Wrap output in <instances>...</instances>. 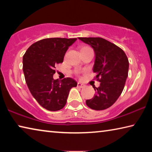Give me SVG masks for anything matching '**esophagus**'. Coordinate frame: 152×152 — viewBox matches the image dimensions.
Instances as JSON below:
<instances>
[{
    "instance_id": "34e87169",
    "label": "esophagus",
    "mask_w": 152,
    "mask_h": 152,
    "mask_svg": "<svg viewBox=\"0 0 152 152\" xmlns=\"http://www.w3.org/2000/svg\"><path fill=\"white\" fill-rule=\"evenodd\" d=\"M77 86L80 87V88H84V84H82V83H80V82H78V84H77Z\"/></svg>"
}]
</instances>
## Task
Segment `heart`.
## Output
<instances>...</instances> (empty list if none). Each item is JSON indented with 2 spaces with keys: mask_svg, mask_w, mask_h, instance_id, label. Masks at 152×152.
Instances as JSON below:
<instances>
[{
  "mask_svg": "<svg viewBox=\"0 0 152 152\" xmlns=\"http://www.w3.org/2000/svg\"><path fill=\"white\" fill-rule=\"evenodd\" d=\"M89 48H91L88 47V46H83V47H82V48H81V50H80V51L85 50H87V49H89Z\"/></svg>",
  "mask_w": 152,
  "mask_h": 152,
  "instance_id": "1",
  "label": "heart"
}]
</instances>
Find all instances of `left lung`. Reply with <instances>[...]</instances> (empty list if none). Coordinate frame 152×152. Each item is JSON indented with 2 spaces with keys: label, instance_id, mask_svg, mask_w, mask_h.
Segmentation results:
<instances>
[{
  "label": "left lung",
  "instance_id": "1",
  "mask_svg": "<svg viewBox=\"0 0 152 152\" xmlns=\"http://www.w3.org/2000/svg\"><path fill=\"white\" fill-rule=\"evenodd\" d=\"M94 49L95 61L93 72L95 79L101 82L94 88L93 98L86 100L91 109L101 110L108 109L116 102L122 93L128 76L129 60L122 49L101 37H78Z\"/></svg>",
  "mask_w": 152,
  "mask_h": 152
}]
</instances>
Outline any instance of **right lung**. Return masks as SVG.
<instances>
[{
	"instance_id": "1",
	"label": "right lung",
	"mask_w": 152,
	"mask_h": 152,
	"mask_svg": "<svg viewBox=\"0 0 152 152\" xmlns=\"http://www.w3.org/2000/svg\"><path fill=\"white\" fill-rule=\"evenodd\" d=\"M76 38H47L32 44L23 58V70L31 93L41 106L50 111L63 109L69 92L77 82L71 78H53L57 64L62 63L69 46Z\"/></svg>"
}]
</instances>
